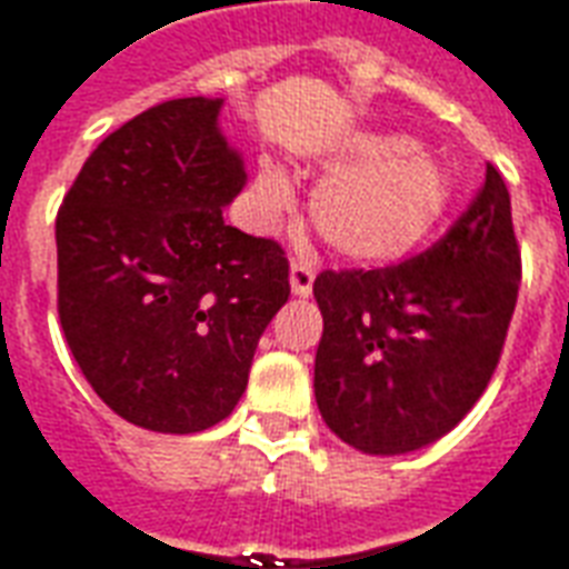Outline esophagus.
Returning <instances> with one entry per match:
<instances>
[{
    "label": "esophagus",
    "mask_w": 569,
    "mask_h": 569,
    "mask_svg": "<svg viewBox=\"0 0 569 569\" xmlns=\"http://www.w3.org/2000/svg\"><path fill=\"white\" fill-rule=\"evenodd\" d=\"M315 284V267L312 260H302V257H293L290 260V290L297 297H309Z\"/></svg>",
    "instance_id": "34e87169"
}]
</instances>
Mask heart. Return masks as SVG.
Wrapping results in <instances>:
<instances>
[{"mask_svg": "<svg viewBox=\"0 0 569 569\" xmlns=\"http://www.w3.org/2000/svg\"><path fill=\"white\" fill-rule=\"evenodd\" d=\"M333 166L309 211L318 236L348 260H400L437 230L451 206L455 188L446 166L403 136H351ZM254 197L263 211L288 206L290 188L279 166H260Z\"/></svg>", "mask_w": 569, "mask_h": 569, "instance_id": "heart-1", "label": "heart"}]
</instances>
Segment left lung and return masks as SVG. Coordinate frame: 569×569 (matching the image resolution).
Masks as SVG:
<instances>
[{
  "mask_svg": "<svg viewBox=\"0 0 569 569\" xmlns=\"http://www.w3.org/2000/svg\"><path fill=\"white\" fill-rule=\"evenodd\" d=\"M521 251L503 176L488 163L449 233L381 269H325L315 400L336 437L367 455H403L470 412L503 355Z\"/></svg>",
  "mask_w": 569,
  "mask_h": 569,
  "instance_id": "1",
  "label": "left lung"
}]
</instances>
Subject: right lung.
<instances>
[{
  "label": "right lung",
  "instance_id": "add662e5",
  "mask_svg": "<svg viewBox=\"0 0 569 569\" xmlns=\"http://www.w3.org/2000/svg\"><path fill=\"white\" fill-rule=\"evenodd\" d=\"M221 106L169 99L127 120L57 211L66 342L99 400L157 433L233 412L290 297L284 248L223 223L248 176L218 130Z\"/></svg>",
  "mask_w": 569,
  "mask_h": 569
}]
</instances>
